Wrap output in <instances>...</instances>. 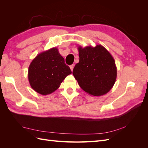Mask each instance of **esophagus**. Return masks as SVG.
<instances>
[{
  "instance_id": "1",
  "label": "esophagus",
  "mask_w": 148,
  "mask_h": 148,
  "mask_svg": "<svg viewBox=\"0 0 148 148\" xmlns=\"http://www.w3.org/2000/svg\"><path fill=\"white\" fill-rule=\"evenodd\" d=\"M70 68L71 71H72L73 70V68H74V65H71L70 66Z\"/></svg>"
}]
</instances>
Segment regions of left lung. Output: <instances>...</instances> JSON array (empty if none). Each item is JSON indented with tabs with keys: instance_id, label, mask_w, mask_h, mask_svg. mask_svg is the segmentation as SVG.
<instances>
[{
	"instance_id": "left-lung-1",
	"label": "left lung",
	"mask_w": 148,
	"mask_h": 148,
	"mask_svg": "<svg viewBox=\"0 0 148 148\" xmlns=\"http://www.w3.org/2000/svg\"><path fill=\"white\" fill-rule=\"evenodd\" d=\"M79 61L75 65L73 75L79 86L94 96L108 92L117 78L114 59L102 45L95 47L78 46Z\"/></svg>"
}]
</instances>
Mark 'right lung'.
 <instances>
[{
	"mask_svg": "<svg viewBox=\"0 0 148 148\" xmlns=\"http://www.w3.org/2000/svg\"><path fill=\"white\" fill-rule=\"evenodd\" d=\"M71 73L70 67L57 47L42 52L31 62L28 68V80L31 87L42 95L54 92L61 83Z\"/></svg>",
	"mask_w": 148,
	"mask_h": 148,
	"instance_id": "right-lung-1",
	"label": "right lung"
}]
</instances>
